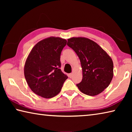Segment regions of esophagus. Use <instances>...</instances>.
Masks as SVG:
<instances>
[{
  "label": "esophagus",
  "instance_id": "1",
  "mask_svg": "<svg viewBox=\"0 0 132 132\" xmlns=\"http://www.w3.org/2000/svg\"><path fill=\"white\" fill-rule=\"evenodd\" d=\"M69 77L70 78H71L73 77V73H70V74H69Z\"/></svg>",
  "mask_w": 132,
  "mask_h": 132
}]
</instances>
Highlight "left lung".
<instances>
[{"label":"left lung","mask_w":132,"mask_h":132,"mask_svg":"<svg viewBox=\"0 0 132 132\" xmlns=\"http://www.w3.org/2000/svg\"><path fill=\"white\" fill-rule=\"evenodd\" d=\"M67 45L79 57L82 79L76 84L85 94L94 96L102 93L111 83L113 76L112 60L96 42L84 37H73Z\"/></svg>","instance_id":"8db88e82"}]
</instances>
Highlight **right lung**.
<instances>
[{
  "instance_id": "right-lung-1",
  "label": "right lung",
  "mask_w": 132,
  "mask_h": 132,
  "mask_svg": "<svg viewBox=\"0 0 132 132\" xmlns=\"http://www.w3.org/2000/svg\"><path fill=\"white\" fill-rule=\"evenodd\" d=\"M67 41L51 37L35 45L27 58L24 72L28 86L37 95L45 98L55 97L68 79L61 70L62 50Z\"/></svg>"
}]
</instances>
